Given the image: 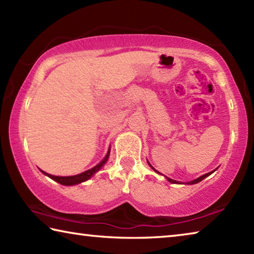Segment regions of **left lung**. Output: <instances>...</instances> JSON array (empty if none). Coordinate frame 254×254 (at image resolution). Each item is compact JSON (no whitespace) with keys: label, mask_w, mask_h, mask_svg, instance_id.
<instances>
[{"label":"left lung","mask_w":254,"mask_h":254,"mask_svg":"<svg viewBox=\"0 0 254 254\" xmlns=\"http://www.w3.org/2000/svg\"><path fill=\"white\" fill-rule=\"evenodd\" d=\"M147 162H148V165L150 166V168H151L153 171H154V173H157V174H159V175H162V174H160V173H159V171L158 170H156V169H154L153 168V167L151 166V163H150L148 160H147ZM218 169V167H217V168L216 169H214L213 171H209V173H207V174H205V175H203V176H200V177H198V178H196V179H194V180H191V182H187V183H180V182H177V180H174V179H171V178H169V177H167V176H165V175H162L163 176V177H165L167 180H168V182L169 183H171V184H184V185H194V184H197V183H199V182H201V180H203V179H205L206 177H208V176L209 175H212L213 173H214V171H216Z\"/></svg>","instance_id":"left-lung-1"}]
</instances>
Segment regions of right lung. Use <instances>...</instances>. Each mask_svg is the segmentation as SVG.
I'll return each instance as SVG.
<instances>
[{
	"label": "right lung",
	"mask_w": 254,
	"mask_h": 254,
	"mask_svg": "<svg viewBox=\"0 0 254 254\" xmlns=\"http://www.w3.org/2000/svg\"><path fill=\"white\" fill-rule=\"evenodd\" d=\"M110 152H111V145L109 147V150H107V152L105 154V157L103 158V160L100 161L97 163L95 167H93V168L88 169L84 171V173L78 174V175H75V176H54V175H50L48 173H46V171L39 169L42 174L48 176L49 178H51L55 182H57L60 185H64V186H74V185H78L86 182V180L91 179L94 175L96 173H98L102 169V167L105 165L109 160V157H110Z\"/></svg>",
	"instance_id": "add662e5"
}]
</instances>
